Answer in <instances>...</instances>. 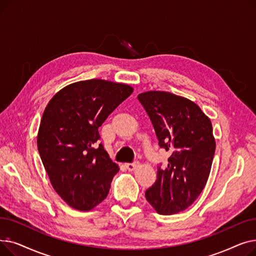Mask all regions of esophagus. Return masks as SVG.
I'll return each instance as SVG.
<instances>
[{
    "label": "esophagus",
    "instance_id": "1",
    "mask_svg": "<svg viewBox=\"0 0 256 256\" xmlns=\"http://www.w3.org/2000/svg\"><path fill=\"white\" fill-rule=\"evenodd\" d=\"M138 166H139V163H138V162H135V163H128V164L126 165V169H128L130 171L135 170V169H136Z\"/></svg>",
    "mask_w": 256,
    "mask_h": 256
}]
</instances>
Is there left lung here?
I'll list each match as a JSON object with an SVG mask.
<instances>
[{
    "instance_id": "left-lung-1",
    "label": "left lung",
    "mask_w": 256,
    "mask_h": 256,
    "mask_svg": "<svg viewBox=\"0 0 256 256\" xmlns=\"http://www.w3.org/2000/svg\"><path fill=\"white\" fill-rule=\"evenodd\" d=\"M138 100L158 146L171 152L168 164L158 166L156 180L145 197L158 214H178L194 202L208 182L216 150L210 120L195 102L169 92H144Z\"/></svg>"
}]
</instances>
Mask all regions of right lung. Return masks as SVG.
Listing matches in <instances>:
<instances>
[{
	"mask_svg": "<svg viewBox=\"0 0 256 256\" xmlns=\"http://www.w3.org/2000/svg\"><path fill=\"white\" fill-rule=\"evenodd\" d=\"M132 88L104 80L76 82L50 100L37 146L50 184L65 202L89 210L106 197L119 171L100 143L98 128Z\"/></svg>",
	"mask_w": 256,
	"mask_h": 256,
	"instance_id": "1",
	"label": "right lung"
}]
</instances>
